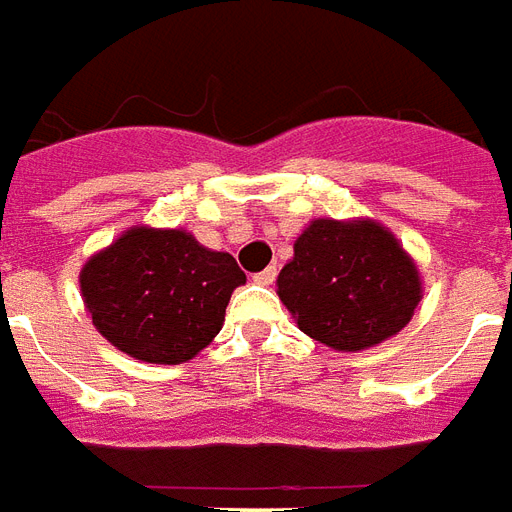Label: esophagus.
<instances>
[{
    "label": "esophagus",
    "instance_id": "34e87169",
    "mask_svg": "<svg viewBox=\"0 0 512 512\" xmlns=\"http://www.w3.org/2000/svg\"><path fill=\"white\" fill-rule=\"evenodd\" d=\"M275 275H278V270H275V267H267V270L256 272V275H253V280H256L259 286H272Z\"/></svg>",
    "mask_w": 512,
    "mask_h": 512
}]
</instances>
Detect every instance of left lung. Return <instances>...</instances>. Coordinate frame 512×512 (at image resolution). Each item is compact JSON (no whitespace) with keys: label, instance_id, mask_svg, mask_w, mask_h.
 Segmentation results:
<instances>
[{"label":"left lung","instance_id":"8db88e82","mask_svg":"<svg viewBox=\"0 0 512 512\" xmlns=\"http://www.w3.org/2000/svg\"><path fill=\"white\" fill-rule=\"evenodd\" d=\"M278 297L307 337L356 353L394 337L421 302V275L397 237L370 218H318L294 242Z\"/></svg>","mask_w":512,"mask_h":512}]
</instances>
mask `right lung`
<instances>
[{"label":"right lung","instance_id":"1","mask_svg":"<svg viewBox=\"0 0 512 512\" xmlns=\"http://www.w3.org/2000/svg\"><path fill=\"white\" fill-rule=\"evenodd\" d=\"M245 272L186 229L132 226L80 270L91 321L118 351L148 364L194 359L224 326Z\"/></svg>","mask_w":512,"mask_h":512}]
</instances>
